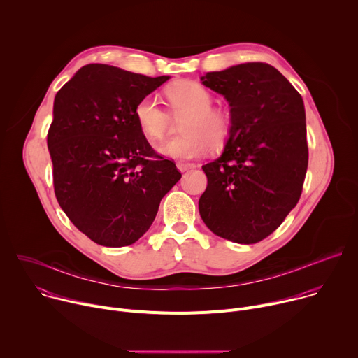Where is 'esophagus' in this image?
<instances>
[{
    "instance_id": "esophagus-1",
    "label": "esophagus",
    "mask_w": 358,
    "mask_h": 358,
    "mask_svg": "<svg viewBox=\"0 0 358 358\" xmlns=\"http://www.w3.org/2000/svg\"><path fill=\"white\" fill-rule=\"evenodd\" d=\"M196 166L194 163H185V162H178L177 163V169L180 171H187V170H191V169H195Z\"/></svg>"
}]
</instances>
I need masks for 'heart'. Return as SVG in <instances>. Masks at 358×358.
Wrapping results in <instances>:
<instances>
[{
    "label": "heart",
    "mask_w": 358,
    "mask_h": 358,
    "mask_svg": "<svg viewBox=\"0 0 358 358\" xmlns=\"http://www.w3.org/2000/svg\"><path fill=\"white\" fill-rule=\"evenodd\" d=\"M170 105L177 112H185L184 134L170 137L157 145L160 155L171 159L188 160L199 157L225 141L229 133L227 116L213 108V96L194 80H178L166 90ZM134 117L140 130L150 138H162L169 126V115L155 99L143 97L134 108Z\"/></svg>",
    "instance_id": "b5f03b06"
}]
</instances>
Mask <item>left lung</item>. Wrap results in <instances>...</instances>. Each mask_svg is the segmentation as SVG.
<instances>
[{"label": "left lung", "instance_id": "obj_1", "mask_svg": "<svg viewBox=\"0 0 358 358\" xmlns=\"http://www.w3.org/2000/svg\"><path fill=\"white\" fill-rule=\"evenodd\" d=\"M201 82L227 99L231 126L222 155L202 166L208 185L198 201L199 215L221 238L259 242L301 194L309 162L303 99L262 62L208 72Z\"/></svg>", "mask_w": 358, "mask_h": 358}]
</instances>
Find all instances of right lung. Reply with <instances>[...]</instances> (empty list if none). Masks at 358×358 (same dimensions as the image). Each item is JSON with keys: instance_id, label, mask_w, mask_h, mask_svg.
I'll use <instances>...</instances> for the list:
<instances>
[{"instance_id": "1", "label": "right lung", "mask_w": 358, "mask_h": 358, "mask_svg": "<svg viewBox=\"0 0 358 358\" xmlns=\"http://www.w3.org/2000/svg\"><path fill=\"white\" fill-rule=\"evenodd\" d=\"M169 79L90 64L55 96L48 131L55 195L72 224L99 245L120 248L141 238L181 178L134 117L137 101Z\"/></svg>"}]
</instances>
